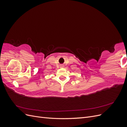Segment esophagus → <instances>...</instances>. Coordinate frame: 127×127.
Returning <instances> with one entry per match:
<instances>
[{
  "label": "esophagus",
  "instance_id": "obj_1",
  "mask_svg": "<svg viewBox=\"0 0 127 127\" xmlns=\"http://www.w3.org/2000/svg\"><path fill=\"white\" fill-rule=\"evenodd\" d=\"M63 66H64L63 64H61V65H60V66H61V67H63Z\"/></svg>",
  "mask_w": 127,
  "mask_h": 127
}]
</instances>
